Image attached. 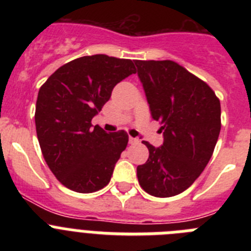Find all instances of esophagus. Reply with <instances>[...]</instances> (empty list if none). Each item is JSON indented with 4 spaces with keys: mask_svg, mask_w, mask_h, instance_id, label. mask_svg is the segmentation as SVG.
<instances>
[{
    "mask_svg": "<svg viewBox=\"0 0 251 251\" xmlns=\"http://www.w3.org/2000/svg\"><path fill=\"white\" fill-rule=\"evenodd\" d=\"M139 139L137 138H133V137H129V143L130 145H136V143H138Z\"/></svg>",
    "mask_w": 251,
    "mask_h": 251,
    "instance_id": "1",
    "label": "esophagus"
}]
</instances>
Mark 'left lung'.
I'll use <instances>...</instances> for the list:
<instances>
[{"instance_id": "left-lung-1", "label": "left lung", "mask_w": 251, "mask_h": 251, "mask_svg": "<svg viewBox=\"0 0 251 251\" xmlns=\"http://www.w3.org/2000/svg\"><path fill=\"white\" fill-rule=\"evenodd\" d=\"M151 114L161 123L163 145L137 167L141 187L156 197L187 190L211 158L221 129L220 100L196 75L172 60H136Z\"/></svg>"}]
</instances>
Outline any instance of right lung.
Listing matches in <instances>:
<instances>
[{"mask_svg":"<svg viewBox=\"0 0 251 251\" xmlns=\"http://www.w3.org/2000/svg\"><path fill=\"white\" fill-rule=\"evenodd\" d=\"M130 74H136L132 60L98 54L60 66L40 88L37 139L49 168L65 187L90 194L109 183L128 134L93 128L92 119Z\"/></svg>","mask_w":251,"mask_h":251,"instance_id":"right-lung-1","label":"right lung"}]
</instances>
